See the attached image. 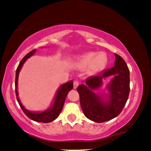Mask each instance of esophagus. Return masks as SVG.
<instances>
[{
	"mask_svg": "<svg viewBox=\"0 0 151 151\" xmlns=\"http://www.w3.org/2000/svg\"><path fill=\"white\" fill-rule=\"evenodd\" d=\"M79 82H78L77 81H74V89L77 88L78 87V86H79Z\"/></svg>",
	"mask_w": 151,
	"mask_h": 151,
	"instance_id": "obj_1",
	"label": "esophagus"
}]
</instances>
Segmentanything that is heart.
<instances>
[{"label":"heart","instance_id":"heart-1","mask_svg":"<svg viewBox=\"0 0 151 151\" xmlns=\"http://www.w3.org/2000/svg\"><path fill=\"white\" fill-rule=\"evenodd\" d=\"M108 63L107 55L104 51H88L76 59V65L81 69H86L88 74H95L105 69Z\"/></svg>","mask_w":151,"mask_h":151}]
</instances>
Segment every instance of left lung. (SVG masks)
<instances>
[{
    "label": "left lung",
    "instance_id": "8db88e82",
    "mask_svg": "<svg viewBox=\"0 0 151 151\" xmlns=\"http://www.w3.org/2000/svg\"><path fill=\"white\" fill-rule=\"evenodd\" d=\"M115 55L113 68L102 71L98 76L85 80V84L77 88L80 104L87 118L96 123L110 121L121 114L129 93V71L126 63L119 55ZM112 79L107 85L108 93H98L94 91L103 85V80Z\"/></svg>",
    "mask_w": 151,
    "mask_h": 151
}]
</instances>
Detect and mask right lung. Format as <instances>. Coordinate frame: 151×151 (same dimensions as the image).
<instances>
[{"mask_svg":"<svg viewBox=\"0 0 151 151\" xmlns=\"http://www.w3.org/2000/svg\"><path fill=\"white\" fill-rule=\"evenodd\" d=\"M36 52V49L30 51L25 56L22 60H21L19 65H18V68L16 70V77H15V91H16L17 99L18 101L19 104L24 112V114L28 116L30 119L33 120L36 122H40V123H50V122L54 121L60 115V112L63 107L65 101L66 97L68 95L70 91L73 88V81L72 80L66 82L63 84L60 85L57 90L56 94L54 95L52 102H51V106L48 109L42 111H32L28 110L27 109L25 108V106L23 105L22 103L21 102V100L19 97L18 92V79L19 72L22 70L23 65L25 63V62L30 58L32 56H33Z\"/></svg>","mask_w":151,"mask_h":151,"instance_id":"1","label":"right lung"}]
</instances>
